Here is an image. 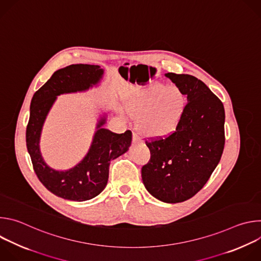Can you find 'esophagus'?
<instances>
[{
	"label": "esophagus",
	"instance_id": "34e87169",
	"mask_svg": "<svg viewBox=\"0 0 261 261\" xmlns=\"http://www.w3.org/2000/svg\"><path fill=\"white\" fill-rule=\"evenodd\" d=\"M141 140V136L138 132H133V142L134 143H137Z\"/></svg>",
	"mask_w": 261,
	"mask_h": 261
}]
</instances>
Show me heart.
Listing matches in <instances>:
<instances>
[{
  "label": "heart",
  "instance_id": "b5f03b06",
  "mask_svg": "<svg viewBox=\"0 0 261 261\" xmlns=\"http://www.w3.org/2000/svg\"><path fill=\"white\" fill-rule=\"evenodd\" d=\"M127 107L132 114L140 115L141 129L151 135H164L178 124L186 106V98L175 87L161 84L134 91L128 96Z\"/></svg>",
  "mask_w": 261,
  "mask_h": 261
}]
</instances>
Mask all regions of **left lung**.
<instances>
[{
  "instance_id": "left-lung-1",
  "label": "left lung",
  "mask_w": 261,
  "mask_h": 261,
  "mask_svg": "<svg viewBox=\"0 0 261 261\" xmlns=\"http://www.w3.org/2000/svg\"><path fill=\"white\" fill-rule=\"evenodd\" d=\"M187 96L175 130L145 140L151 158L141 168L145 189L155 198L176 203L202 189L217 167L225 144V111L221 100L195 76L166 73Z\"/></svg>"
}]
</instances>
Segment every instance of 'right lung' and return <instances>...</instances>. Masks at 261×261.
Instances as JSON below:
<instances>
[{"mask_svg": "<svg viewBox=\"0 0 261 261\" xmlns=\"http://www.w3.org/2000/svg\"><path fill=\"white\" fill-rule=\"evenodd\" d=\"M103 73L98 65H70L56 71L31 101L25 141L34 171L48 191L64 199L86 201L99 195L107 185L110 161L126 153L132 141L130 130L122 134L111 132L102 127L106 121L102 118L97 124L88 154L73 168L56 170L41 156L39 141L42 126L57 96L87 91L100 82Z\"/></svg>", "mask_w": 261, "mask_h": 261, "instance_id": "1", "label": "right lung"}]
</instances>
